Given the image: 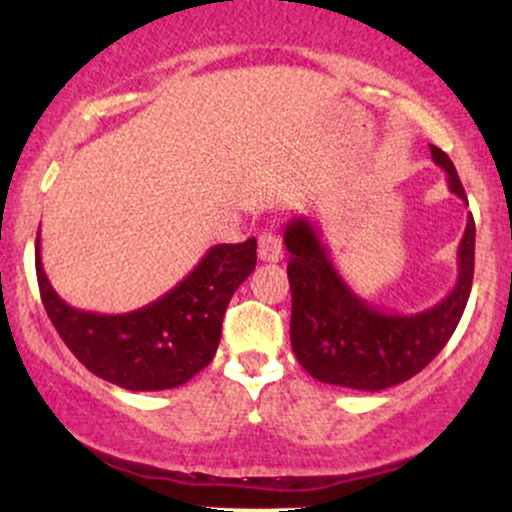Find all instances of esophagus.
I'll return each instance as SVG.
<instances>
[{
  "label": "esophagus",
  "mask_w": 512,
  "mask_h": 512,
  "mask_svg": "<svg viewBox=\"0 0 512 512\" xmlns=\"http://www.w3.org/2000/svg\"><path fill=\"white\" fill-rule=\"evenodd\" d=\"M257 255L262 262H279L284 257V248H281V240L272 231H262L257 238Z\"/></svg>",
  "instance_id": "1"
}]
</instances>
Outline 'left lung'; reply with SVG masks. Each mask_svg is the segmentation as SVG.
<instances>
[{
	"instance_id": "1",
	"label": "left lung",
	"mask_w": 512,
	"mask_h": 512,
	"mask_svg": "<svg viewBox=\"0 0 512 512\" xmlns=\"http://www.w3.org/2000/svg\"><path fill=\"white\" fill-rule=\"evenodd\" d=\"M448 173L452 195L467 202L450 156L431 146ZM474 219L457 248V284L433 308L414 315L378 310L349 289L322 245L315 223L303 216L284 231L291 284V346L298 363L327 385L378 392L414 378L440 354L464 313L474 279Z\"/></svg>"
}]
</instances>
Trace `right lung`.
I'll use <instances>...</instances> for the list:
<instances>
[{
    "instance_id": "right-lung-1",
    "label": "right lung",
    "mask_w": 512,
    "mask_h": 512,
    "mask_svg": "<svg viewBox=\"0 0 512 512\" xmlns=\"http://www.w3.org/2000/svg\"><path fill=\"white\" fill-rule=\"evenodd\" d=\"M257 264V243L214 245L175 289L158 301L122 315H98L64 303L40 262V298L62 342L98 378L134 392L185 385L209 366L221 339V322L233 293Z\"/></svg>"
}]
</instances>
